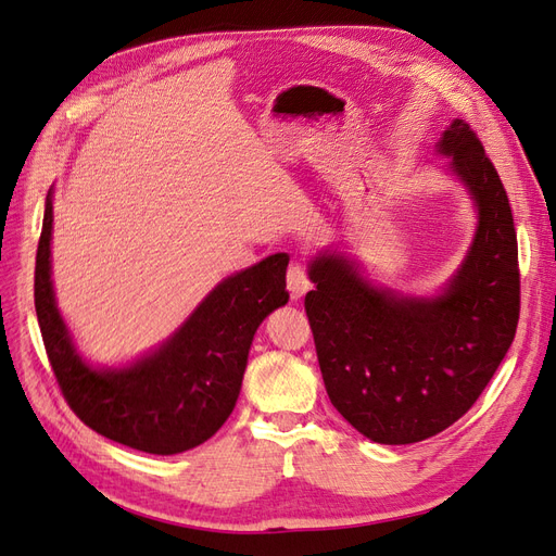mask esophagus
I'll return each mask as SVG.
<instances>
[{
  "instance_id": "esophagus-1",
  "label": "esophagus",
  "mask_w": 556,
  "mask_h": 556,
  "mask_svg": "<svg viewBox=\"0 0 556 556\" xmlns=\"http://www.w3.org/2000/svg\"><path fill=\"white\" fill-rule=\"evenodd\" d=\"M286 281H289V293L293 300H300L304 293L309 291V275H307V267L302 263H291L289 265V273H286Z\"/></svg>"
}]
</instances>
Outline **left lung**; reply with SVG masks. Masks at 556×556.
Wrapping results in <instances>:
<instances>
[{
    "instance_id": "left-lung-1",
    "label": "left lung",
    "mask_w": 556,
    "mask_h": 556,
    "mask_svg": "<svg viewBox=\"0 0 556 556\" xmlns=\"http://www.w3.org/2000/svg\"><path fill=\"white\" fill-rule=\"evenodd\" d=\"M439 152L478 207L471 252L441 295L374 289L337 254L309 265L316 289L304 312L328 397L376 443H416L457 422L504 361L519 320L517 236L501 177L464 119L443 131Z\"/></svg>"
}]
</instances>
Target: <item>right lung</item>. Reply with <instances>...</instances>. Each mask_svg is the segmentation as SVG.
Listing matches in <instances>:
<instances>
[{"label":"right lung","mask_w":556,"mask_h":556,"mask_svg":"<svg viewBox=\"0 0 556 556\" xmlns=\"http://www.w3.org/2000/svg\"><path fill=\"white\" fill-rule=\"evenodd\" d=\"M52 201L34 270V307L48 361L71 410L97 434L150 455L207 441L238 402L249 346L263 318L289 302L275 254L224 279L159 351L122 369H92L71 344L50 281Z\"/></svg>","instance_id":"add662e5"}]
</instances>
